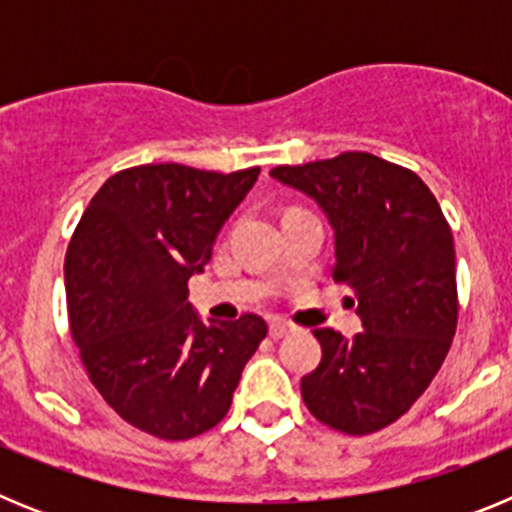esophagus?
I'll return each instance as SVG.
<instances>
[{
  "label": "esophagus",
  "instance_id": "obj_1",
  "mask_svg": "<svg viewBox=\"0 0 512 512\" xmlns=\"http://www.w3.org/2000/svg\"><path fill=\"white\" fill-rule=\"evenodd\" d=\"M287 333H292V325L284 323V320H274V323L269 325V336L277 341V338H284Z\"/></svg>",
  "mask_w": 512,
  "mask_h": 512
}]
</instances>
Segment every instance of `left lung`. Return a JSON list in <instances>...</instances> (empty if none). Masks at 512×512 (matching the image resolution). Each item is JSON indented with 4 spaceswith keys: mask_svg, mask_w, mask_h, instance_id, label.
<instances>
[{
    "mask_svg": "<svg viewBox=\"0 0 512 512\" xmlns=\"http://www.w3.org/2000/svg\"><path fill=\"white\" fill-rule=\"evenodd\" d=\"M271 176L310 194L336 230L333 279L354 289L364 330H312L318 369L300 382L320 423L366 436L413 408L449 354L459 320L456 253L441 205L415 171L346 151Z\"/></svg>",
    "mask_w": 512,
    "mask_h": 512,
    "instance_id": "1",
    "label": "left lung"
}]
</instances>
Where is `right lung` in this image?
Instances as JSON below:
<instances>
[{
	"instance_id": "add662e5",
	"label": "right lung",
	"mask_w": 512,
	"mask_h": 512,
	"mask_svg": "<svg viewBox=\"0 0 512 512\" xmlns=\"http://www.w3.org/2000/svg\"><path fill=\"white\" fill-rule=\"evenodd\" d=\"M259 171L122 169L99 187L71 235V336L99 395L138 431L187 441L215 428L266 338L264 318L253 312L202 323L187 302L189 277L210 264L217 233Z\"/></svg>"
}]
</instances>
